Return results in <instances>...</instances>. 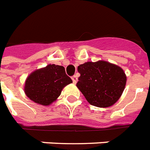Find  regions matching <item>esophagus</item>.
<instances>
[{"label": "esophagus", "instance_id": "34e87169", "mask_svg": "<svg viewBox=\"0 0 150 150\" xmlns=\"http://www.w3.org/2000/svg\"><path fill=\"white\" fill-rule=\"evenodd\" d=\"M72 80H73V82H74V83H76V82H77V76H72Z\"/></svg>", "mask_w": 150, "mask_h": 150}]
</instances>
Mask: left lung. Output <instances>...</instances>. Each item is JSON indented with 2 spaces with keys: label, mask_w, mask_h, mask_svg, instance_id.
<instances>
[{
  "label": "left lung",
  "mask_w": 150,
  "mask_h": 150,
  "mask_svg": "<svg viewBox=\"0 0 150 150\" xmlns=\"http://www.w3.org/2000/svg\"><path fill=\"white\" fill-rule=\"evenodd\" d=\"M76 87L91 105L110 107L119 99L126 83L123 69L106 61L87 62L77 67Z\"/></svg>",
  "instance_id": "1"
}]
</instances>
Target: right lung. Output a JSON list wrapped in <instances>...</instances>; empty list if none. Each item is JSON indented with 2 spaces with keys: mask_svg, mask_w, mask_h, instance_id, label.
I'll use <instances>...</instances> for the list:
<instances>
[{
  "mask_svg": "<svg viewBox=\"0 0 150 150\" xmlns=\"http://www.w3.org/2000/svg\"><path fill=\"white\" fill-rule=\"evenodd\" d=\"M72 82L63 67L50 64L30 74L25 81V92L34 102L49 105L60 95L63 87Z\"/></svg>",
  "mask_w": 150,
  "mask_h": 150,
  "instance_id": "right-lung-1",
  "label": "right lung"
}]
</instances>
